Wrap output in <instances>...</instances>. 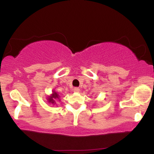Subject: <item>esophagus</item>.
I'll return each instance as SVG.
<instances>
[{"mask_svg":"<svg viewBox=\"0 0 154 154\" xmlns=\"http://www.w3.org/2000/svg\"><path fill=\"white\" fill-rule=\"evenodd\" d=\"M79 91H80V89L79 87L73 88V91H75V92H79Z\"/></svg>","mask_w":154,"mask_h":154,"instance_id":"34e87169","label":"esophagus"}]
</instances>
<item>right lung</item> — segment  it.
<instances>
[{"label": "right lung", "mask_w": 154, "mask_h": 154, "mask_svg": "<svg viewBox=\"0 0 154 154\" xmlns=\"http://www.w3.org/2000/svg\"><path fill=\"white\" fill-rule=\"evenodd\" d=\"M59 98V94H57V92H54L53 93L52 96L50 97L49 98V103H52V104H55V100H57Z\"/></svg>", "instance_id": "add662e5"}]
</instances>
